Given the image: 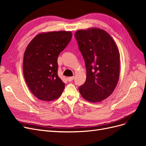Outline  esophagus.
<instances>
[{
	"label": "esophagus",
	"instance_id": "esophagus-1",
	"mask_svg": "<svg viewBox=\"0 0 146 146\" xmlns=\"http://www.w3.org/2000/svg\"><path fill=\"white\" fill-rule=\"evenodd\" d=\"M74 77H69L67 78V80L69 82H72L74 80Z\"/></svg>",
	"mask_w": 146,
	"mask_h": 146
}]
</instances>
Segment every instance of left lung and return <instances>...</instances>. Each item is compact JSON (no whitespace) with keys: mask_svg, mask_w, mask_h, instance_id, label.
Masks as SVG:
<instances>
[{"mask_svg":"<svg viewBox=\"0 0 146 146\" xmlns=\"http://www.w3.org/2000/svg\"><path fill=\"white\" fill-rule=\"evenodd\" d=\"M85 60L86 79L78 88L83 98L100 102L111 95L120 73V54L116 42L103 29L90 28L75 33Z\"/></svg>","mask_w":146,"mask_h":146,"instance_id":"left-lung-1","label":"left lung"}]
</instances>
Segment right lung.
<instances>
[{
  "mask_svg": "<svg viewBox=\"0 0 146 146\" xmlns=\"http://www.w3.org/2000/svg\"><path fill=\"white\" fill-rule=\"evenodd\" d=\"M71 32L58 31L37 35L25 50L23 73L30 91L43 101L58 99L65 85L58 76L57 59L70 42Z\"/></svg>",
  "mask_w": 146,
  "mask_h": 146,
  "instance_id": "obj_1",
  "label": "right lung"
}]
</instances>
